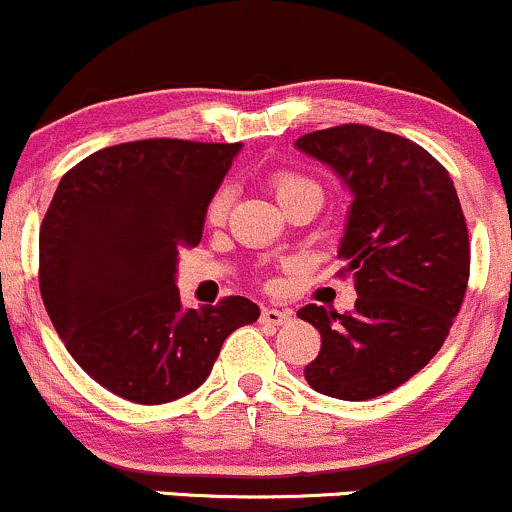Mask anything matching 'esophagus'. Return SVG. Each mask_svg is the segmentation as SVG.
I'll list each match as a JSON object with an SVG mask.
<instances>
[{
  "mask_svg": "<svg viewBox=\"0 0 512 512\" xmlns=\"http://www.w3.org/2000/svg\"><path fill=\"white\" fill-rule=\"evenodd\" d=\"M291 320V313L288 310H278V308H263L261 310V323L266 325H286Z\"/></svg>",
  "mask_w": 512,
  "mask_h": 512,
  "instance_id": "obj_1",
  "label": "esophagus"
}]
</instances>
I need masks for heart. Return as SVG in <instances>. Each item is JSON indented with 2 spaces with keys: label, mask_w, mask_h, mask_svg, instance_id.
<instances>
[{
  "label": "heart",
  "mask_w": 512,
  "mask_h": 512,
  "mask_svg": "<svg viewBox=\"0 0 512 512\" xmlns=\"http://www.w3.org/2000/svg\"><path fill=\"white\" fill-rule=\"evenodd\" d=\"M271 189L276 194V199L281 202V207L291 204L293 199L300 197H318L323 199V187L315 182L313 177L303 175V172H295V170H276L271 175ZM231 207V194L229 189L221 187L217 192L212 194V199L207 202V221L209 224H221L229 214Z\"/></svg>",
  "instance_id": "b5f03b06"
}]
</instances>
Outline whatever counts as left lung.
I'll return each mask as SVG.
<instances>
[{
	"instance_id": "1",
	"label": "left lung",
	"mask_w": 512,
	"mask_h": 512,
	"mask_svg": "<svg viewBox=\"0 0 512 512\" xmlns=\"http://www.w3.org/2000/svg\"><path fill=\"white\" fill-rule=\"evenodd\" d=\"M352 192L340 258L355 310L305 305L320 330L305 365L310 387L345 402L387 394L429 365L449 337L471 271L466 217L449 172L416 142L370 125H337L295 140Z\"/></svg>"
}]
</instances>
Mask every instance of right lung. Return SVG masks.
Masks as SVG:
<instances>
[{"instance_id": "add662e5", "label": "right lung", "mask_w": 512, "mask_h": 512, "mask_svg": "<svg viewBox=\"0 0 512 512\" xmlns=\"http://www.w3.org/2000/svg\"><path fill=\"white\" fill-rule=\"evenodd\" d=\"M241 142L135 140L61 177L39 229V288L56 333L108 392L175 402L212 372L258 305L229 295L182 310L177 256L199 244L207 202Z\"/></svg>"}]
</instances>
